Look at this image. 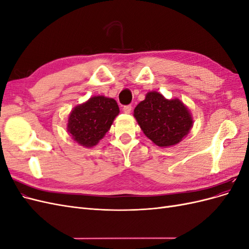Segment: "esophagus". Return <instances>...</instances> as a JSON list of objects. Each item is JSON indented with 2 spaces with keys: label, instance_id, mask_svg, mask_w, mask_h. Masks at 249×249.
<instances>
[{
  "label": "esophagus",
  "instance_id": "1",
  "mask_svg": "<svg viewBox=\"0 0 249 249\" xmlns=\"http://www.w3.org/2000/svg\"><path fill=\"white\" fill-rule=\"evenodd\" d=\"M123 111L125 113V114H130L131 111H132V106H131V105H127V106H124Z\"/></svg>",
  "mask_w": 249,
  "mask_h": 249
}]
</instances>
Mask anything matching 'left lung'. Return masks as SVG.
<instances>
[{"mask_svg": "<svg viewBox=\"0 0 249 249\" xmlns=\"http://www.w3.org/2000/svg\"><path fill=\"white\" fill-rule=\"evenodd\" d=\"M134 117L145 136L160 147L177 145L193 126V117L179 99H166L158 91L146 93L134 109Z\"/></svg>", "mask_w": 249, "mask_h": 249, "instance_id": "left-lung-1", "label": "left lung"}]
</instances>
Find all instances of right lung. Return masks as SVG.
I'll return each instance as SVG.
<instances>
[{
	"mask_svg": "<svg viewBox=\"0 0 249 249\" xmlns=\"http://www.w3.org/2000/svg\"><path fill=\"white\" fill-rule=\"evenodd\" d=\"M118 114L119 108L114 99L94 95L71 111L66 129L79 145L93 147L110 130Z\"/></svg>",
	"mask_w": 249,
	"mask_h": 249,
	"instance_id": "obj_1",
	"label": "right lung"
}]
</instances>
